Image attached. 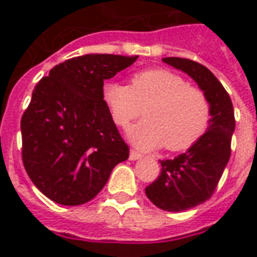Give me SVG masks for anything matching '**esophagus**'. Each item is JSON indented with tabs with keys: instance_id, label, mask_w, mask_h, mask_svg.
I'll return each instance as SVG.
<instances>
[{
	"instance_id": "obj_1",
	"label": "esophagus",
	"mask_w": 257,
	"mask_h": 257,
	"mask_svg": "<svg viewBox=\"0 0 257 257\" xmlns=\"http://www.w3.org/2000/svg\"><path fill=\"white\" fill-rule=\"evenodd\" d=\"M142 154L140 153H138V151L135 150H131V153H129V160L131 161H136V160H139V158H142Z\"/></svg>"
}]
</instances>
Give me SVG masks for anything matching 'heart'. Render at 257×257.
<instances>
[{
    "label": "heart",
    "instance_id": "b5f03b06",
    "mask_svg": "<svg viewBox=\"0 0 257 257\" xmlns=\"http://www.w3.org/2000/svg\"><path fill=\"white\" fill-rule=\"evenodd\" d=\"M103 100L114 122L126 128L145 108V121L129 129L128 138L142 150L165 146L171 151L187 150L206 132L210 103L204 90L169 70L136 73L131 84L106 82Z\"/></svg>",
    "mask_w": 257,
    "mask_h": 257
}]
</instances>
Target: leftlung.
Returning a JSON list of instances; mask_svg holds the SVG:
<instances>
[{
    "instance_id": "1",
    "label": "left lung",
    "mask_w": 257,
    "mask_h": 257,
    "mask_svg": "<svg viewBox=\"0 0 257 257\" xmlns=\"http://www.w3.org/2000/svg\"><path fill=\"white\" fill-rule=\"evenodd\" d=\"M204 90L210 103V122L205 135L189 150L161 162V175L146 187V195L160 209L182 212L212 197L231 154L235 129L234 108L220 81L202 64L182 58H164Z\"/></svg>"
}]
</instances>
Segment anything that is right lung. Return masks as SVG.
<instances>
[{
    "label": "right lung",
    "mask_w": 257,
    "mask_h": 257,
    "mask_svg": "<svg viewBox=\"0 0 257 257\" xmlns=\"http://www.w3.org/2000/svg\"><path fill=\"white\" fill-rule=\"evenodd\" d=\"M136 59L107 53L68 59L36 85L20 122L22 158L31 182L53 202H88L112 168L128 160V145L103 100V85Z\"/></svg>",
    "instance_id": "right-lung-1"
}]
</instances>
